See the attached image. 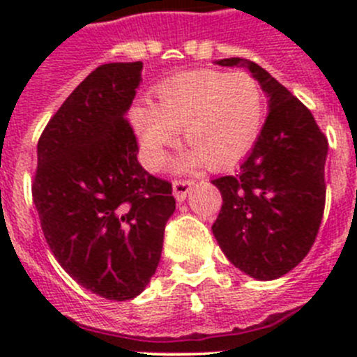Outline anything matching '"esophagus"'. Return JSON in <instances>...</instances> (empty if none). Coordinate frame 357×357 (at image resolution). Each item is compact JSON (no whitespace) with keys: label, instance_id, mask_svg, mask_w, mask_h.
<instances>
[{"label":"esophagus","instance_id":"esophagus-1","mask_svg":"<svg viewBox=\"0 0 357 357\" xmlns=\"http://www.w3.org/2000/svg\"><path fill=\"white\" fill-rule=\"evenodd\" d=\"M195 181H175L173 182V195H175L176 202H184L189 191L193 189Z\"/></svg>","mask_w":357,"mask_h":357}]
</instances>
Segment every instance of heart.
<instances>
[{
	"mask_svg": "<svg viewBox=\"0 0 357 357\" xmlns=\"http://www.w3.org/2000/svg\"><path fill=\"white\" fill-rule=\"evenodd\" d=\"M130 123L148 169H159L164 150L182 130L188 146L175 160L176 169L206 164L229 168L250 153L264 125V94L245 71H189L160 82L151 105H134Z\"/></svg>",
	"mask_w": 357,
	"mask_h": 357,
	"instance_id": "1",
	"label": "heart"
}]
</instances>
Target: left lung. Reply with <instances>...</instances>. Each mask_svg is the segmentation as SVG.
Returning <instances> with one entry per match:
<instances>
[{"mask_svg":"<svg viewBox=\"0 0 357 357\" xmlns=\"http://www.w3.org/2000/svg\"><path fill=\"white\" fill-rule=\"evenodd\" d=\"M216 64L247 68L266 93L270 112L238 173L213 181L223 198L213 234L241 272L259 280L279 279L317 239L329 143L311 110L266 69L239 56Z\"/></svg>","mask_w":357,"mask_h":357,"instance_id":"8db88e82","label":"left lung"}]
</instances>
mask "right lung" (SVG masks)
I'll return each instance as SVG.
<instances>
[{"label": "right lung", "mask_w": 357, "mask_h": 357, "mask_svg": "<svg viewBox=\"0 0 357 357\" xmlns=\"http://www.w3.org/2000/svg\"><path fill=\"white\" fill-rule=\"evenodd\" d=\"M141 71L143 62L94 69L37 144L31 195L46 243L78 284L107 301L146 288L175 211L172 184L143 169L125 118Z\"/></svg>", "instance_id": "add662e5"}]
</instances>
